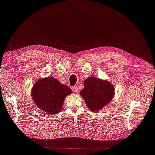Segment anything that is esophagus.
<instances>
[{
    "label": "esophagus",
    "mask_w": 155,
    "mask_h": 155,
    "mask_svg": "<svg viewBox=\"0 0 155 155\" xmlns=\"http://www.w3.org/2000/svg\"><path fill=\"white\" fill-rule=\"evenodd\" d=\"M73 92H75V93L78 92V89L77 86H74V87H73Z\"/></svg>",
    "instance_id": "esophagus-1"
}]
</instances>
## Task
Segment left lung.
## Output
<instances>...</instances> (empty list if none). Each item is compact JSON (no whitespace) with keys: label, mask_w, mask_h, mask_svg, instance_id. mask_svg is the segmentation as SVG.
Masks as SVG:
<instances>
[{"label":"left lung","mask_w":155,"mask_h":155,"mask_svg":"<svg viewBox=\"0 0 155 155\" xmlns=\"http://www.w3.org/2000/svg\"><path fill=\"white\" fill-rule=\"evenodd\" d=\"M84 88L80 92L88 108L94 112L101 110L115 96V88L110 81L91 77L84 81Z\"/></svg>","instance_id":"8db88e82"}]
</instances>
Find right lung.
Segmentation results:
<instances>
[{
  "label": "right lung",
  "instance_id": "right-lung-1",
  "mask_svg": "<svg viewBox=\"0 0 155 155\" xmlns=\"http://www.w3.org/2000/svg\"><path fill=\"white\" fill-rule=\"evenodd\" d=\"M71 93L70 87L52 76L39 78L31 90L32 99L37 106L50 115L60 112L65 97Z\"/></svg>",
  "mask_w": 155,
  "mask_h": 155
}]
</instances>
